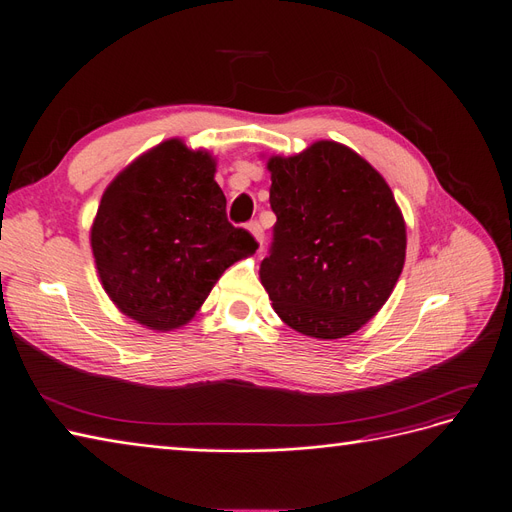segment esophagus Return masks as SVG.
<instances>
[{"instance_id": "34e87169", "label": "esophagus", "mask_w": 512, "mask_h": 512, "mask_svg": "<svg viewBox=\"0 0 512 512\" xmlns=\"http://www.w3.org/2000/svg\"><path fill=\"white\" fill-rule=\"evenodd\" d=\"M246 230H249V232L253 234V238L257 240V244H259V246H263V230H261L259 221H251L249 225H246Z\"/></svg>"}]
</instances>
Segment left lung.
Listing matches in <instances>:
<instances>
[{
	"instance_id": "left-lung-1",
	"label": "left lung",
	"mask_w": 512,
	"mask_h": 512,
	"mask_svg": "<svg viewBox=\"0 0 512 512\" xmlns=\"http://www.w3.org/2000/svg\"><path fill=\"white\" fill-rule=\"evenodd\" d=\"M268 170L276 225L259 268L263 289L291 329L352 335L382 310L405 266V219L392 189L335 141L270 156Z\"/></svg>"
}]
</instances>
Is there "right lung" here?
<instances>
[{
	"instance_id": "add662e5",
	"label": "right lung",
	"mask_w": 512,
	"mask_h": 512,
	"mask_svg": "<svg viewBox=\"0 0 512 512\" xmlns=\"http://www.w3.org/2000/svg\"><path fill=\"white\" fill-rule=\"evenodd\" d=\"M215 173L206 149L166 139L103 192L90 227L94 266L116 308L151 331L187 325L221 274L257 251L227 221Z\"/></svg>"
}]
</instances>
